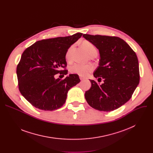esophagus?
Returning a JSON list of instances; mask_svg holds the SVG:
<instances>
[{"label": "esophagus", "instance_id": "1", "mask_svg": "<svg viewBox=\"0 0 153 153\" xmlns=\"http://www.w3.org/2000/svg\"><path fill=\"white\" fill-rule=\"evenodd\" d=\"M79 78H80V79L81 80H85V77H84L82 76H79Z\"/></svg>", "mask_w": 153, "mask_h": 153}]
</instances>
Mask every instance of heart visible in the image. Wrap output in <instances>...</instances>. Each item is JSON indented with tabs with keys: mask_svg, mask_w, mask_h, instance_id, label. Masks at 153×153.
Segmentation results:
<instances>
[{
	"mask_svg": "<svg viewBox=\"0 0 153 153\" xmlns=\"http://www.w3.org/2000/svg\"><path fill=\"white\" fill-rule=\"evenodd\" d=\"M82 47L85 50L86 53L90 56L93 53H97V49L96 47L89 41L84 40L82 43ZM73 50V46H71L66 53V59L70 60L71 59V53ZM93 70V67L91 65H86L80 63H75L70 68V71L73 74H76L82 76H86L90 72Z\"/></svg>",
	"mask_w": 153,
	"mask_h": 153,
	"instance_id": "heart-1",
	"label": "heart"
}]
</instances>
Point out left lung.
<instances>
[{
	"label": "left lung",
	"instance_id": "obj_1",
	"mask_svg": "<svg viewBox=\"0 0 153 153\" xmlns=\"http://www.w3.org/2000/svg\"><path fill=\"white\" fill-rule=\"evenodd\" d=\"M99 50L100 60L94 77L100 85L90 80L91 86L85 97L97 110L109 112L127 102L139 83V61L135 52L118 37L83 34Z\"/></svg>",
	"mask_w": 153,
	"mask_h": 153
}]
</instances>
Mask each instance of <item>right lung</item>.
I'll use <instances>...</instances> for the list:
<instances>
[{"label": "right lung", "mask_w": 153, "mask_h": 153, "mask_svg": "<svg viewBox=\"0 0 153 153\" xmlns=\"http://www.w3.org/2000/svg\"><path fill=\"white\" fill-rule=\"evenodd\" d=\"M82 34L77 33L37 41L22 55L16 71L19 91L36 108L54 111L61 108L69 90L80 82L76 74H70L63 80L54 76L68 74L67 70H60L67 65L65 55Z\"/></svg>", "instance_id": "right-lung-1"}]
</instances>
